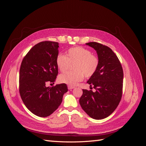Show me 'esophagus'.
<instances>
[{
	"mask_svg": "<svg viewBox=\"0 0 146 146\" xmlns=\"http://www.w3.org/2000/svg\"><path fill=\"white\" fill-rule=\"evenodd\" d=\"M74 88H75L74 86H68V89H69V90H71L74 89Z\"/></svg>",
	"mask_w": 146,
	"mask_h": 146,
	"instance_id": "obj_1",
	"label": "esophagus"
}]
</instances>
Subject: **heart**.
<instances>
[{
    "instance_id": "heart-1",
    "label": "heart",
    "mask_w": 146,
    "mask_h": 146,
    "mask_svg": "<svg viewBox=\"0 0 146 146\" xmlns=\"http://www.w3.org/2000/svg\"><path fill=\"white\" fill-rule=\"evenodd\" d=\"M70 64H74L72 68L74 71L60 75L59 80L61 83L74 86L83 80L84 76L86 78L94 76L99 66V60L87 48L75 47L68 50L66 56L60 54L56 58V64L61 72H66Z\"/></svg>"
}]
</instances>
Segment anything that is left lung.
<instances>
[{"mask_svg": "<svg viewBox=\"0 0 146 146\" xmlns=\"http://www.w3.org/2000/svg\"><path fill=\"white\" fill-rule=\"evenodd\" d=\"M86 44L96 50L99 66L95 74L87 82L96 91L83 90L79 102L91 118L102 119L116 110L121 100L123 69L117 56L110 47L96 42Z\"/></svg>", "mask_w": 146, "mask_h": 146, "instance_id": "8db88e82", "label": "left lung"}]
</instances>
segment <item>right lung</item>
<instances>
[{"label":"right lung","mask_w":146,"mask_h":146,"mask_svg":"<svg viewBox=\"0 0 146 146\" xmlns=\"http://www.w3.org/2000/svg\"><path fill=\"white\" fill-rule=\"evenodd\" d=\"M58 43L42 41L34 46L21 63L19 70V93L24 105L35 115L50 116L62 102L68 91L65 83L47 87L54 83L58 74L56 58Z\"/></svg>","instance_id":"1"}]
</instances>
